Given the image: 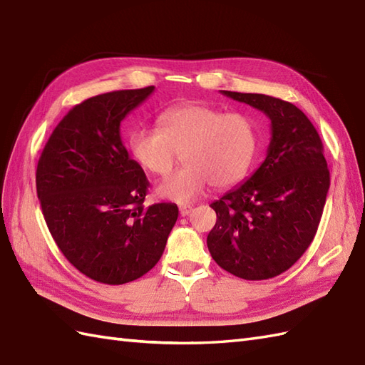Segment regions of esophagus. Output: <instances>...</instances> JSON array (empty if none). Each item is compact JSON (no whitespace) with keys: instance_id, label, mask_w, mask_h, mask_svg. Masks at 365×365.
<instances>
[{"instance_id":"esophagus-1","label":"esophagus","mask_w":365,"mask_h":365,"mask_svg":"<svg viewBox=\"0 0 365 365\" xmlns=\"http://www.w3.org/2000/svg\"><path fill=\"white\" fill-rule=\"evenodd\" d=\"M179 211H180V216H190L191 214V211H192V207H186V205H183V207H180L179 208Z\"/></svg>"}]
</instances>
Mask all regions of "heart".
<instances>
[{"instance_id": "obj_1", "label": "heart", "mask_w": 365, "mask_h": 365, "mask_svg": "<svg viewBox=\"0 0 365 365\" xmlns=\"http://www.w3.org/2000/svg\"><path fill=\"white\" fill-rule=\"evenodd\" d=\"M158 129H137L129 137V151L145 171L165 175L183 153L182 170L157 186L163 200L188 205L212 183L230 188L248 174L257 153L255 121L240 112L191 103L158 115Z\"/></svg>"}]
</instances>
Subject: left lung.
Here are the masks:
<instances>
[{
  "label": "left lung",
  "mask_w": 365,
  "mask_h": 365,
  "mask_svg": "<svg viewBox=\"0 0 365 365\" xmlns=\"http://www.w3.org/2000/svg\"><path fill=\"white\" fill-rule=\"evenodd\" d=\"M272 120L259 170L211 203L217 222L207 245L216 264L247 280L279 276L310 247L322 217L330 171L316 128L293 103L264 93L222 91Z\"/></svg>",
  "instance_id": "1"
}]
</instances>
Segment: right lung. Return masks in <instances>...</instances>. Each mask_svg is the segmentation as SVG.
Wrapping results in <instances>:
<instances>
[{
    "label": "right lung",
    "mask_w": 365,
    "mask_h": 365,
    "mask_svg": "<svg viewBox=\"0 0 365 365\" xmlns=\"http://www.w3.org/2000/svg\"><path fill=\"white\" fill-rule=\"evenodd\" d=\"M154 86L100 93L53 129L36 166V194L55 244L80 273L108 285L142 277L160 260L179 216L145 207L149 182L121 143L120 123Z\"/></svg>",
    "instance_id": "obj_1"
}]
</instances>
